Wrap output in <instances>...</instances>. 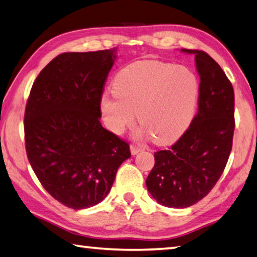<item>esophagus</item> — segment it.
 Returning a JSON list of instances; mask_svg holds the SVG:
<instances>
[{
	"mask_svg": "<svg viewBox=\"0 0 257 257\" xmlns=\"http://www.w3.org/2000/svg\"><path fill=\"white\" fill-rule=\"evenodd\" d=\"M145 150V146H143L141 144H132L130 145V151H132V154H137L139 152Z\"/></svg>",
	"mask_w": 257,
	"mask_h": 257,
	"instance_id": "1",
	"label": "esophagus"
}]
</instances>
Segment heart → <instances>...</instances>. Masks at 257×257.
<instances>
[{"label": "heart", "mask_w": 257, "mask_h": 257, "mask_svg": "<svg viewBox=\"0 0 257 257\" xmlns=\"http://www.w3.org/2000/svg\"><path fill=\"white\" fill-rule=\"evenodd\" d=\"M114 93L104 94L101 112L106 127L122 134L139 123L158 144L176 141L189 127L196 112L199 82L189 69L159 61H141L121 70Z\"/></svg>", "instance_id": "obj_1"}]
</instances>
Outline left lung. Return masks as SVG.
<instances>
[{
    "mask_svg": "<svg viewBox=\"0 0 257 257\" xmlns=\"http://www.w3.org/2000/svg\"><path fill=\"white\" fill-rule=\"evenodd\" d=\"M194 53L199 82L198 111L168 150L154 153L146 179L150 194L167 207L194 205L210 193L227 165L234 130V93L221 67L206 52Z\"/></svg>",
    "mask_w": 257,
    "mask_h": 257,
    "instance_id": "left-lung-1",
    "label": "left lung"
}]
</instances>
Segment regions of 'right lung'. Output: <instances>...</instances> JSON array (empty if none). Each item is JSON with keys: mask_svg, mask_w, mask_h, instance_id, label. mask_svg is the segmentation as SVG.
I'll return each mask as SVG.
<instances>
[{"mask_svg": "<svg viewBox=\"0 0 257 257\" xmlns=\"http://www.w3.org/2000/svg\"><path fill=\"white\" fill-rule=\"evenodd\" d=\"M115 49L56 56L34 81L26 104V152L52 197L73 210L105 198L129 144L102 127L101 98Z\"/></svg>", "mask_w": 257, "mask_h": 257, "instance_id": "1", "label": "right lung"}]
</instances>
